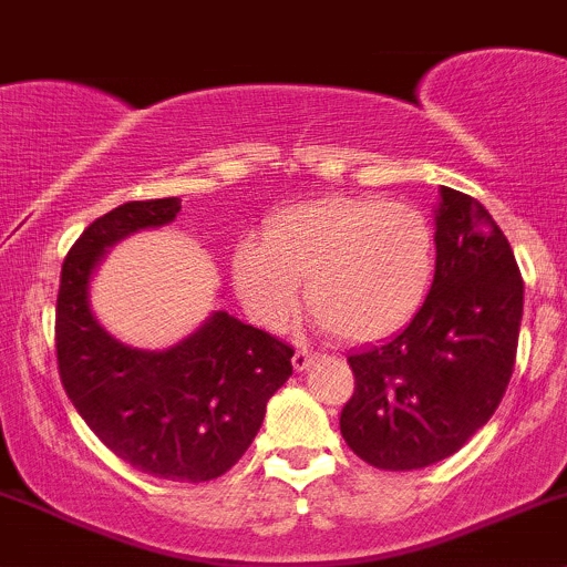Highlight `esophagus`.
<instances>
[{
	"label": "esophagus",
	"mask_w": 567,
	"mask_h": 567,
	"mask_svg": "<svg viewBox=\"0 0 567 567\" xmlns=\"http://www.w3.org/2000/svg\"><path fill=\"white\" fill-rule=\"evenodd\" d=\"M316 359H318V353H316V351H307V348H299V351L293 353V368L299 370V373H301V370L310 368V364L316 362Z\"/></svg>",
	"instance_id": "34e87169"
}]
</instances>
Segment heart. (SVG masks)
Here are the masks:
<instances>
[{
  "instance_id": "1",
  "label": "heart",
  "mask_w": 567,
  "mask_h": 567,
  "mask_svg": "<svg viewBox=\"0 0 567 567\" xmlns=\"http://www.w3.org/2000/svg\"><path fill=\"white\" fill-rule=\"evenodd\" d=\"M433 230L403 203L323 197L293 205L241 241L230 277L244 310L266 329H285L307 307L351 342L392 334L420 310L433 277Z\"/></svg>"
}]
</instances>
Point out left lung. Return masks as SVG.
Wrapping results in <instances>:
<instances>
[{
  "label": "left lung",
  "mask_w": 567,
  "mask_h": 567,
  "mask_svg": "<svg viewBox=\"0 0 567 567\" xmlns=\"http://www.w3.org/2000/svg\"><path fill=\"white\" fill-rule=\"evenodd\" d=\"M439 194L431 293L390 342L348 357L357 386L342 439L386 472L458 453L502 403L516 364L524 279L511 244L477 199Z\"/></svg>",
  "instance_id": "left-lung-1"
}]
</instances>
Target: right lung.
<instances>
[{"label": "right lung", "mask_w": 567, "mask_h": 567, "mask_svg": "<svg viewBox=\"0 0 567 567\" xmlns=\"http://www.w3.org/2000/svg\"><path fill=\"white\" fill-rule=\"evenodd\" d=\"M177 210V197L136 199L79 236L56 293V364L71 403L120 461L153 477L205 483L247 453L268 398L293 373V348L225 310L167 351L123 346L99 323L90 277L104 251L169 225Z\"/></svg>", "instance_id": "add662e5"}]
</instances>
